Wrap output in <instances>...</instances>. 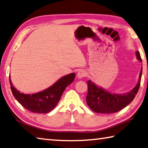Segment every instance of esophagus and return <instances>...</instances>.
<instances>
[{
    "mask_svg": "<svg viewBox=\"0 0 148 148\" xmlns=\"http://www.w3.org/2000/svg\"><path fill=\"white\" fill-rule=\"evenodd\" d=\"M77 77L79 78V79H82V78L86 76V73L83 70H80L77 73Z\"/></svg>",
    "mask_w": 148,
    "mask_h": 148,
    "instance_id": "34e87169",
    "label": "esophagus"
}]
</instances>
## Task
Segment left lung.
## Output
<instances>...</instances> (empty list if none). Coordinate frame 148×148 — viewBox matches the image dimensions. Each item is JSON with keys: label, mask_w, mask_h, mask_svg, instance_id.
<instances>
[{"label": "left lung", "mask_w": 148, "mask_h": 148, "mask_svg": "<svg viewBox=\"0 0 148 148\" xmlns=\"http://www.w3.org/2000/svg\"><path fill=\"white\" fill-rule=\"evenodd\" d=\"M136 56L137 59L142 62L139 51H136ZM143 66L136 85L129 92L122 94L111 93L97 86L91 80H88V90L86 97L88 106L94 112L101 114L113 113L122 110L133 101L137 93L140 84Z\"/></svg>", "instance_id": "1"}]
</instances>
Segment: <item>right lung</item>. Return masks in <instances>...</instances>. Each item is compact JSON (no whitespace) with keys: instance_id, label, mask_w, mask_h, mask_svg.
I'll return each instance as SVG.
<instances>
[{"instance_id":"add662e5","label":"right lung","mask_w":148,"mask_h":148,"mask_svg":"<svg viewBox=\"0 0 148 148\" xmlns=\"http://www.w3.org/2000/svg\"><path fill=\"white\" fill-rule=\"evenodd\" d=\"M75 77L74 73L67 75L48 88L32 95L21 93L13 87L10 75V84L14 97L24 108L33 113H46L56 106L64 91L67 86L73 82Z\"/></svg>"}]
</instances>
